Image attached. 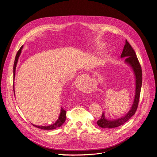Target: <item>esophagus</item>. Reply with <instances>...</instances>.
I'll use <instances>...</instances> for the list:
<instances>
[{
  "mask_svg": "<svg viewBox=\"0 0 157 157\" xmlns=\"http://www.w3.org/2000/svg\"><path fill=\"white\" fill-rule=\"evenodd\" d=\"M83 75H81V76H80L79 77H78V81H81V80H82V79H83Z\"/></svg>",
  "mask_w": 157,
  "mask_h": 157,
  "instance_id": "34e87169",
  "label": "esophagus"
}]
</instances>
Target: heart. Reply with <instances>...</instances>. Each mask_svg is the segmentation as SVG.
<instances>
[{
	"instance_id": "b5f03b06",
	"label": "heart",
	"mask_w": 157,
	"mask_h": 157,
	"mask_svg": "<svg viewBox=\"0 0 157 157\" xmlns=\"http://www.w3.org/2000/svg\"><path fill=\"white\" fill-rule=\"evenodd\" d=\"M105 46V43H103V42H98V43H96V44H95V46H94V50H96V51H98V50H101Z\"/></svg>"
}]
</instances>
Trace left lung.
I'll list each match as a JSON object with an SVG mask.
<instances>
[{
    "label": "left lung",
    "mask_w": 157,
    "mask_h": 157,
    "mask_svg": "<svg viewBox=\"0 0 157 157\" xmlns=\"http://www.w3.org/2000/svg\"><path fill=\"white\" fill-rule=\"evenodd\" d=\"M121 58H125L124 63L131 67L135 76V89L133 102L128 113L124 116L117 119H107L105 112H103L101 118L97 121L98 125L103 128H113L123 124L135 115L138 108L142 84V71L136 53L127 40H125V44L121 54Z\"/></svg>",
    "instance_id": "8db88e82"
}]
</instances>
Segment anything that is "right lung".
Listing matches in <instances>:
<instances>
[{
  "mask_svg": "<svg viewBox=\"0 0 157 157\" xmlns=\"http://www.w3.org/2000/svg\"><path fill=\"white\" fill-rule=\"evenodd\" d=\"M23 48V46H21V48L19 49V50L18 51L16 58H15V61H14V64H13V76L15 77V75H16V66H17V64L18 62V59L19 58V56L21 54L22 52V49ZM13 92L15 93V91H14V86H13ZM66 111L61 107V112L59 114V116L58 117V119L57 120V121L54 123L53 124H51V125H48V126H38V125H36L34 124H32L33 126L40 128V129L42 130H54L56 129V128L60 127L61 126L63 125V124L66 121Z\"/></svg>",
  "mask_w": 157,
  "mask_h": 157,
  "instance_id": "add662e5",
  "label": "right lung"
}]
</instances>
